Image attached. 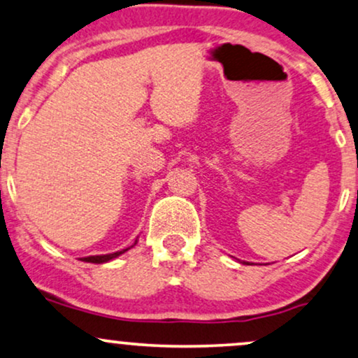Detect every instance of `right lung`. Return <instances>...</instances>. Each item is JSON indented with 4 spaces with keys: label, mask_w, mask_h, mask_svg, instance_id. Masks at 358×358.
<instances>
[{
    "label": "right lung",
    "mask_w": 358,
    "mask_h": 358,
    "mask_svg": "<svg viewBox=\"0 0 358 358\" xmlns=\"http://www.w3.org/2000/svg\"><path fill=\"white\" fill-rule=\"evenodd\" d=\"M136 242H138V241H136ZM136 242H134V245H136ZM134 245H131V247H134ZM131 247H126V249L117 250V252H113V254H104V255H90V257H83L81 260H85V262H91V264H104V262H109V260H113V259L119 257V255H121V254L127 252V250H129Z\"/></svg>",
    "instance_id": "add662e5"
}]
</instances>
